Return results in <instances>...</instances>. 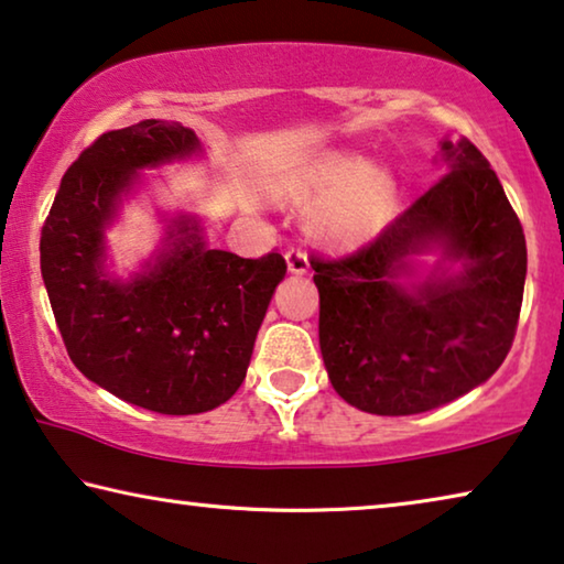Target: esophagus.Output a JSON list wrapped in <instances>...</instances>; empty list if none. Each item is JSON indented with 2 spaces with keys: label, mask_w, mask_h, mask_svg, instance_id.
<instances>
[{
  "label": "esophagus",
  "mask_w": 564,
  "mask_h": 564,
  "mask_svg": "<svg viewBox=\"0 0 564 564\" xmlns=\"http://www.w3.org/2000/svg\"><path fill=\"white\" fill-rule=\"evenodd\" d=\"M285 263H289V271L293 275L308 273V256L301 248H289V250H285Z\"/></svg>",
  "instance_id": "esophagus-1"
}]
</instances>
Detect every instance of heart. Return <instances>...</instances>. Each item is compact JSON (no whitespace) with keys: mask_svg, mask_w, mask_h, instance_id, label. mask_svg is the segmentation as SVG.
<instances>
[{"mask_svg":"<svg viewBox=\"0 0 564 564\" xmlns=\"http://www.w3.org/2000/svg\"><path fill=\"white\" fill-rule=\"evenodd\" d=\"M289 195L314 205L308 228L326 246L355 248L388 228L400 205V184L384 166L355 154H326L304 166Z\"/></svg>","mask_w":564,"mask_h":564,"instance_id":"obj_1","label":"heart"}]
</instances>
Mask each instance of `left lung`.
Returning a JSON list of instances; mask_svg holds the SVG:
<instances>
[{
  "mask_svg": "<svg viewBox=\"0 0 564 564\" xmlns=\"http://www.w3.org/2000/svg\"><path fill=\"white\" fill-rule=\"evenodd\" d=\"M443 176L372 242L311 258L318 347L334 390L372 415H417L489 380L517 334L522 223L464 137L441 141ZM440 263L417 276L416 258Z\"/></svg>",
  "mask_w": 564,
  "mask_h": 564,
  "instance_id": "8db88e82",
  "label": "left lung"
}]
</instances>
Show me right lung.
I'll return each mask as SVG.
<instances>
[{"label": "right lung", "instance_id": "1", "mask_svg": "<svg viewBox=\"0 0 564 564\" xmlns=\"http://www.w3.org/2000/svg\"><path fill=\"white\" fill-rule=\"evenodd\" d=\"M202 154L197 133L147 119L98 137L65 172L40 238V271L73 365L131 405L197 415L246 380L281 253L240 258L207 246L195 215L166 217L154 256L108 273L106 230L141 170Z\"/></svg>", "mask_w": 564, "mask_h": 564}]
</instances>
